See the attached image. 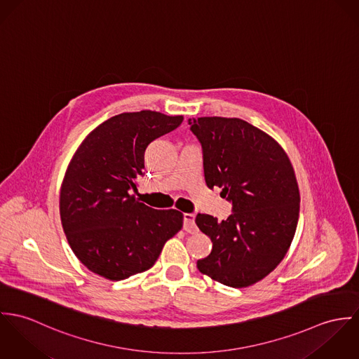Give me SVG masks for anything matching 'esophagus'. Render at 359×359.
<instances>
[{"label":"esophagus","instance_id":"obj_1","mask_svg":"<svg viewBox=\"0 0 359 359\" xmlns=\"http://www.w3.org/2000/svg\"><path fill=\"white\" fill-rule=\"evenodd\" d=\"M183 229L184 231L194 234L198 231L197 224H196V215L194 213H184L183 216Z\"/></svg>","mask_w":359,"mask_h":359}]
</instances>
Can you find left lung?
Wrapping results in <instances>:
<instances>
[{
	"mask_svg": "<svg viewBox=\"0 0 359 359\" xmlns=\"http://www.w3.org/2000/svg\"><path fill=\"white\" fill-rule=\"evenodd\" d=\"M203 154L209 189L233 203L227 220L198 213L212 241L199 271L223 285L246 287L267 277L285 257L299 220L300 194L293 166L266 132L239 118H190Z\"/></svg>",
	"mask_w": 359,
	"mask_h": 359,
	"instance_id": "8db88e82",
	"label": "left lung"
}]
</instances>
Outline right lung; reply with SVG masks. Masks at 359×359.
I'll return each instance as SVG.
<instances>
[{
    "label": "right lung",
    "instance_id": "right-lung-1",
    "mask_svg": "<svg viewBox=\"0 0 359 359\" xmlns=\"http://www.w3.org/2000/svg\"><path fill=\"white\" fill-rule=\"evenodd\" d=\"M182 116L122 113L95 128L70 161L60 189V219L70 248L92 273L121 280L154 266L183 213L153 209L137 194L147 146Z\"/></svg>",
    "mask_w": 359,
    "mask_h": 359
}]
</instances>
